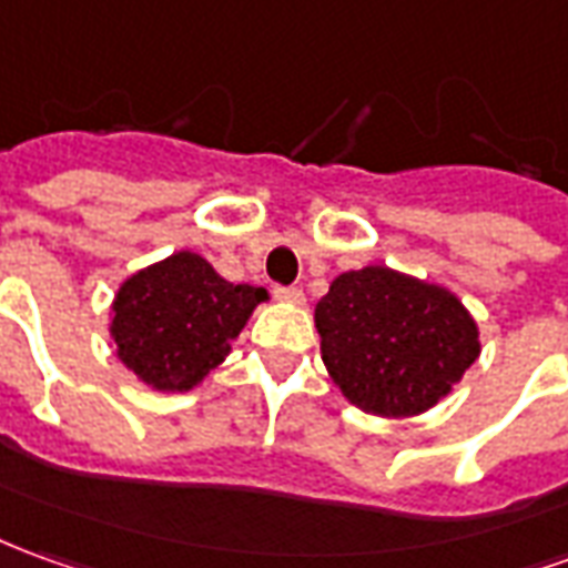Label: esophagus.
I'll return each instance as SVG.
<instances>
[{"instance_id":"34e87169","label":"esophagus","mask_w":568,"mask_h":568,"mask_svg":"<svg viewBox=\"0 0 568 568\" xmlns=\"http://www.w3.org/2000/svg\"><path fill=\"white\" fill-rule=\"evenodd\" d=\"M273 297L283 301V304H304V292L297 285H276L273 288Z\"/></svg>"}]
</instances>
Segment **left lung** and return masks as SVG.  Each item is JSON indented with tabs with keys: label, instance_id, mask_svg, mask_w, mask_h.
<instances>
[{
	"label": "left lung",
	"instance_id": "1",
	"mask_svg": "<svg viewBox=\"0 0 568 568\" xmlns=\"http://www.w3.org/2000/svg\"><path fill=\"white\" fill-rule=\"evenodd\" d=\"M313 320L341 394L381 418L434 408L479 356L477 323L449 288L381 264L341 273Z\"/></svg>",
	"mask_w": 568,
	"mask_h": 568
}]
</instances>
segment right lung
I'll use <instances>...</instances> for the list:
<instances>
[{"instance_id":"add662e5","label":"right lung","mask_w":568,"mask_h":568,"mask_svg":"<svg viewBox=\"0 0 568 568\" xmlns=\"http://www.w3.org/2000/svg\"><path fill=\"white\" fill-rule=\"evenodd\" d=\"M261 301L267 288L233 285L196 252H174L119 285L110 335L144 384L184 394L224 363Z\"/></svg>"}]
</instances>
